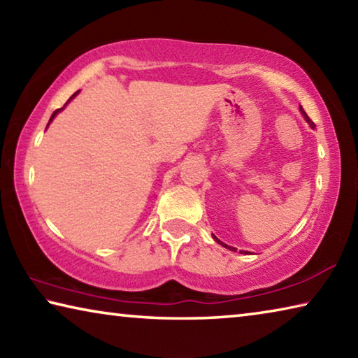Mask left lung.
Instances as JSON below:
<instances>
[{
    "instance_id": "obj_1",
    "label": "left lung",
    "mask_w": 358,
    "mask_h": 358,
    "mask_svg": "<svg viewBox=\"0 0 358 358\" xmlns=\"http://www.w3.org/2000/svg\"><path fill=\"white\" fill-rule=\"evenodd\" d=\"M300 110H301V113H303V117H305V120H306V121H308V123H310V124L313 126V128H314V123H313V121H311V118H310V117H308V115H306V112H305V110H303V108H300ZM213 238H215V240L217 241V243H220V245H222L224 248H227V250H230V251H234V250H235V248H232V246H227L226 243H222V241H221L220 238H216V237H215V235H213ZM246 252H248V251H245V254H246Z\"/></svg>"
}]
</instances>
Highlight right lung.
Returning a JSON list of instances; mask_svg holds the SVG:
<instances>
[{"instance_id": "1", "label": "right lung", "mask_w": 358, "mask_h": 358, "mask_svg": "<svg viewBox=\"0 0 358 358\" xmlns=\"http://www.w3.org/2000/svg\"><path fill=\"white\" fill-rule=\"evenodd\" d=\"M77 93H78V92H77ZM77 93H74V94H72V96H71V98H69V101H71V99H72V98H74V96H76V94H77ZM69 101H68V102H69ZM59 110H63V107H62V108H57V110H55V112H53V113H52V117H50V121H52V120H53V118H55V115H57V113H58V112H59ZM50 121H48V123H50Z\"/></svg>"}]
</instances>
